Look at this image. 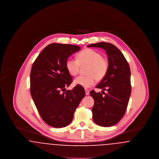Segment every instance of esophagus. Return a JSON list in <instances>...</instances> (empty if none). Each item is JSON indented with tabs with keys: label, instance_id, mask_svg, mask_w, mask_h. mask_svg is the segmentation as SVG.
I'll return each instance as SVG.
<instances>
[{
	"label": "esophagus",
	"instance_id": "34e87169",
	"mask_svg": "<svg viewBox=\"0 0 159 159\" xmlns=\"http://www.w3.org/2000/svg\"><path fill=\"white\" fill-rule=\"evenodd\" d=\"M85 93L86 95H88L89 94V91L88 89H85Z\"/></svg>",
	"mask_w": 159,
	"mask_h": 159
}]
</instances>
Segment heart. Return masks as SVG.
Masks as SVG:
<instances>
[{
  "label": "heart",
  "instance_id": "heart-1",
  "mask_svg": "<svg viewBox=\"0 0 159 159\" xmlns=\"http://www.w3.org/2000/svg\"><path fill=\"white\" fill-rule=\"evenodd\" d=\"M77 60L70 58L66 62V67L71 76L78 74L80 66H88L86 73L88 76H79L74 80V84L84 88L93 86L96 79L101 80L106 76L109 63L102 54L92 49H83L77 54Z\"/></svg>",
  "mask_w": 159,
  "mask_h": 159
}]
</instances>
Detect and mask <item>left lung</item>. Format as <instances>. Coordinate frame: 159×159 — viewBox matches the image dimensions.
<instances>
[{
  "instance_id": "8db88e82",
  "label": "left lung",
  "mask_w": 159,
  "mask_h": 159,
  "mask_svg": "<svg viewBox=\"0 0 159 159\" xmlns=\"http://www.w3.org/2000/svg\"><path fill=\"white\" fill-rule=\"evenodd\" d=\"M88 47L104 49L108 56V72L96 86L102 89L104 95L94 90L90 95L94 99L92 109L93 121L101 126H111L121 120L127 108L131 93L130 67L121 51L111 43L99 42Z\"/></svg>"
}]
</instances>
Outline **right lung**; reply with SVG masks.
<instances>
[{
	"label": "right lung",
	"mask_w": 159,
	"mask_h": 159,
	"mask_svg": "<svg viewBox=\"0 0 159 159\" xmlns=\"http://www.w3.org/2000/svg\"><path fill=\"white\" fill-rule=\"evenodd\" d=\"M80 47L51 43L46 46L33 64L30 93L43 120L54 128H63L72 121L76 108L85 96L83 87L67 90L73 79L66 62Z\"/></svg>",
	"instance_id": "right-lung-1"
}]
</instances>
